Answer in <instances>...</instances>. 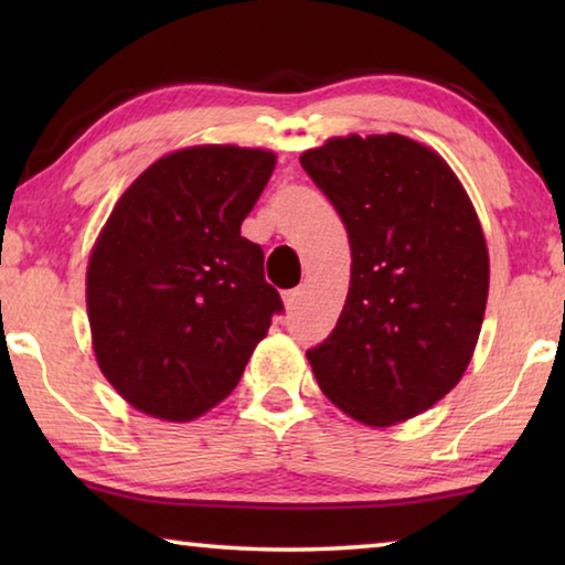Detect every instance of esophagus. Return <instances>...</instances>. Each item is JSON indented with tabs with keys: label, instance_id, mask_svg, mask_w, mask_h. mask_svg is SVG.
Here are the masks:
<instances>
[{
	"label": "esophagus",
	"instance_id": "esophagus-1",
	"mask_svg": "<svg viewBox=\"0 0 565 565\" xmlns=\"http://www.w3.org/2000/svg\"><path fill=\"white\" fill-rule=\"evenodd\" d=\"M301 296H303V286H296V289H289V291H284V303H286V309L289 311H294L296 306H299V301H301Z\"/></svg>",
	"mask_w": 565,
	"mask_h": 565
}]
</instances>
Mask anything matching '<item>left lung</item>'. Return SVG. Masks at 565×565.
Returning a JSON list of instances; mask_svg holds the SVG:
<instances>
[{"instance_id": "1", "label": "left lung", "mask_w": 565, "mask_h": 565, "mask_svg": "<svg viewBox=\"0 0 565 565\" xmlns=\"http://www.w3.org/2000/svg\"><path fill=\"white\" fill-rule=\"evenodd\" d=\"M301 167L337 209L351 286L337 329L306 351L343 414L384 428L461 381L489 299V248L446 161L401 134L329 139Z\"/></svg>"}]
</instances>
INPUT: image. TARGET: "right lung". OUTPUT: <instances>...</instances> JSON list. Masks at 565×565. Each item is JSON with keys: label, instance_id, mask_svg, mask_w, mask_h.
Segmentation results:
<instances>
[{"label": "right lung", "instance_id": "obj_1", "mask_svg": "<svg viewBox=\"0 0 565 565\" xmlns=\"http://www.w3.org/2000/svg\"><path fill=\"white\" fill-rule=\"evenodd\" d=\"M274 164L264 149L189 147L114 206L89 259L87 311L102 374L134 408L206 414L284 311L262 246L242 236Z\"/></svg>", "mask_w": 565, "mask_h": 565}]
</instances>
